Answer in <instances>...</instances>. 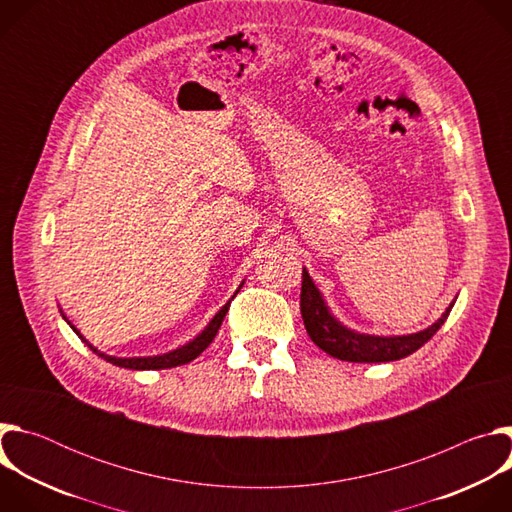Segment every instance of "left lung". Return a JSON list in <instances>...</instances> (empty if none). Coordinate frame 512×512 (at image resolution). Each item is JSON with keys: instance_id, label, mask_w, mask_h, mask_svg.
<instances>
[{"instance_id": "8db88e82", "label": "left lung", "mask_w": 512, "mask_h": 512, "mask_svg": "<svg viewBox=\"0 0 512 512\" xmlns=\"http://www.w3.org/2000/svg\"><path fill=\"white\" fill-rule=\"evenodd\" d=\"M452 308H454V302L448 306V310L442 314L440 320L415 334H407V336L360 334V332L346 328L332 316L330 308L326 306V302L320 294V289L312 281L306 267L302 271L300 310H302V318H304L308 336L312 338V342L316 346H320L330 356L348 360V362H391V360H399V358L413 354L437 330L442 328V324L448 320Z\"/></svg>"}]
</instances>
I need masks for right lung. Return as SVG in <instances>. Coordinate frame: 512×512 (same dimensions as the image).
Here are the masks:
<instances>
[{"mask_svg":"<svg viewBox=\"0 0 512 512\" xmlns=\"http://www.w3.org/2000/svg\"><path fill=\"white\" fill-rule=\"evenodd\" d=\"M239 289H241V285H239ZM239 289H237V294H239ZM233 298H235V296H233ZM233 298H231V300H233ZM231 300H229L221 310H218V314L208 322V326H206L194 340H190L188 344H184V346H180V348H176V350H170V352H164V354H156V356H131V358L109 356V354L97 350L93 344H89V342L81 336V332L66 320L64 314H62V318L70 324V328L77 332V336H79L97 356L105 358L107 362L117 364V367H121V369H131V371H160V369L180 367V364H186V362L194 360L202 350H206V346L214 340L218 328H221V324H223V320H225V316H227V312H229Z\"/></svg>","mask_w":512,"mask_h":512,"instance_id":"1","label":"right lung"}]
</instances>
